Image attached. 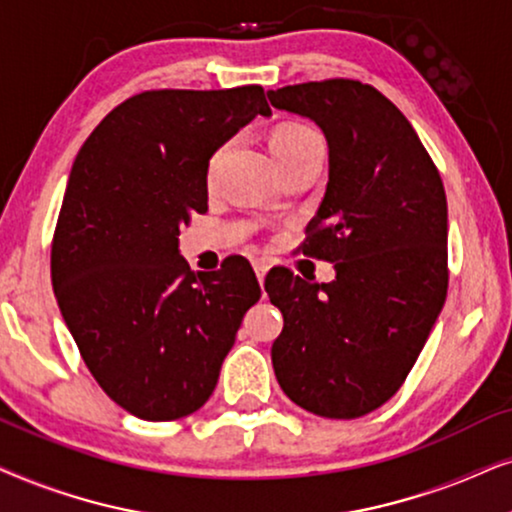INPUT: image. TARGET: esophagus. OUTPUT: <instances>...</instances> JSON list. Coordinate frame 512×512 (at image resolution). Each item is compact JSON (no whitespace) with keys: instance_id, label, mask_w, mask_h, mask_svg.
Wrapping results in <instances>:
<instances>
[{"instance_id":"1","label":"esophagus","mask_w":512,"mask_h":512,"mask_svg":"<svg viewBox=\"0 0 512 512\" xmlns=\"http://www.w3.org/2000/svg\"><path fill=\"white\" fill-rule=\"evenodd\" d=\"M252 269H255L257 281L264 283V276H267V271H269V262H264V260H255V262H252Z\"/></svg>"}]
</instances>
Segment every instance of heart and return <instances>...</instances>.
I'll return each instance as SVG.
<instances>
[{
    "label": "heart",
    "mask_w": 512,
    "mask_h": 512,
    "mask_svg": "<svg viewBox=\"0 0 512 512\" xmlns=\"http://www.w3.org/2000/svg\"><path fill=\"white\" fill-rule=\"evenodd\" d=\"M269 145H271V152H274V156H276V161L283 163L288 159H295V156L311 152V149L323 147V140H320V135L313 131V128L304 126V124H281L274 128V133H271ZM217 163H220V154H215L208 163L206 175H208L210 185H213V180H215Z\"/></svg>",
    "instance_id": "obj_1"
}]
</instances>
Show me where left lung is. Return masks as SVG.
Instances as JSON below:
<instances>
[{"label":"left lung","instance_id":"8db88e82","mask_svg":"<svg viewBox=\"0 0 512 512\" xmlns=\"http://www.w3.org/2000/svg\"><path fill=\"white\" fill-rule=\"evenodd\" d=\"M267 95L325 135L330 175L304 252L335 262L330 283L288 269L267 278L283 313L271 363L306 412L363 417L398 391L445 306V187L410 121L377 88L330 79Z\"/></svg>","mask_w":512,"mask_h":512}]
</instances>
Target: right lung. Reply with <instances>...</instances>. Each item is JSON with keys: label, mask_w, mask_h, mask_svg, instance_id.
<instances>
[{"label": "right lung", "mask_w": 512, "mask_h": 512, "mask_svg": "<svg viewBox=\"0 0 512 512\" xmlns=\"http://www.w3.org/2000/svg\"><path fill=\"white\" fill-rule=\"evenodd\" d=\"M271 109L262 86L147 91L79 149L51 248V281L81 358L114 403L173 421L213 395L260 283L243 260L189 269L180 227L208 210V163Z\"/></svg>", "instance_id": "add662e5"}]
</instances>
